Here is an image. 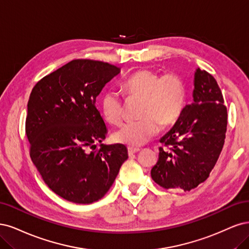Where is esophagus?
I'll list each match as a JSON object with an SVG mask.
<instances>
[{
	"label": "esophagus",
	"mask_w": 249,
	"mask_h": 249,
	"mask_svg": "<svg viewBox=\"0 0 249 249\" xmlns=\"http://www.w3.org/2000/svg\"><path fill=\"white\" fill-rule=\"evenodd\" d=\"M140 151L139 148H134V147H128V154L129 155H132L134 153H138V152Z\"/></svg>",
	"instance_id": "34e87169"
}]
</instances>
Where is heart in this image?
Segmentation results:
<instances>
[{
    "mask_svg": "<svg viewBox=\"0 0 249 249\" xmlns=\"http://www.w3.org/2000/svg\"><path fill=\"white\" fill-rule=\"evenodd\" d=\"M124 92L131 97L142 98L139 120L126 121L114 132L119 143L140 147L150 141L160 129V125L174 124L185 107L186 89L182 77L168 71L160 75L152 69H142L127 77ZM124 101L117 90L109 89L102 94L100 110L103 119L118 124L123 118Z\"/></svg>",
    "mask_w": 249,
    "mask_h": 249,
    "instance_id": "heart-1",
    "label": "heart"
}]
</instances>
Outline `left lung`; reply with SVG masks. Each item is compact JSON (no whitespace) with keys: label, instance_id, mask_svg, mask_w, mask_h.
Listing matches in <instances>:
<instances>
[{"label":"left lung","instance_id":"left-lung-1","mask_svg":"<svg viewBox=\"0 0 249 249\" xmlns=\"http://www.w3.org/2000/svg\"><path fill=\"white\" fill-rule=\"evenodd\" d=\"M194 101L184 107L160 142L151 177L163 188L189 191L209 177L226 139L228 111L216 79L206 70L195 73Z\"/></svg>","mask_w":249,"mask_h":249}]
</instances>
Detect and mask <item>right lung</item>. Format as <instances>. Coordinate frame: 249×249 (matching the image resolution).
Here are the masks:
<instances>
[{
    "label": "right lung",
    "mask_w": 249,
    "mask_h": 249,
    "mask_svg": "<svg viewBox=\"0 0 249 249\" xmlns=\"http://www.w3.org/2000/svg\"><path fill=\"white\" fill-rule=\"evenodd\" d=\"M120 72L108 63L73 60L31 92L26 119L31 159L46 185L69 202L103 197L128 158L122 143H101L107 129L95 107L103 87Z\"/></svg>",
    "instance_id": "add662e5"
}]
</instances>
